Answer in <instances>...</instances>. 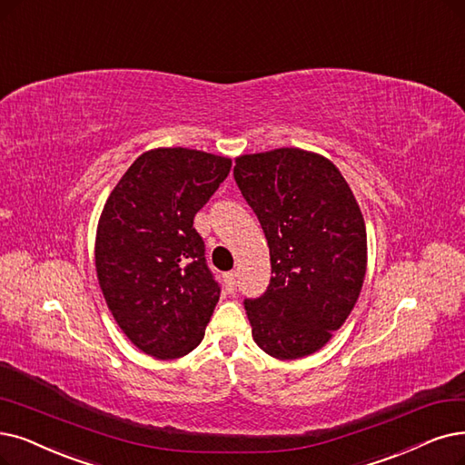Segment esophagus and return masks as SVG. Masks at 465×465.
<instances>
[{
	"mask_svg": "<svg viewBox=\"0 0 465 465\" xmlns=\"http://www.w3.org/2000/svg\"><path fill=\"white\" fill-rule=\"evenodd\" d=\"M236 276H238V274H236L234 271H231V272L225 274V284H227V290H229V292H232L234 286H236Z\"/></svg>",
	"mask_w": 465,
	"mask_h": 465,
	"instance_id": "esophagus-1",
	"label": "esophagus"
}]
</instances>
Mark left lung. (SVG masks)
I'll return each mask as SVG.
<instances>
[{"label":"left lung","mask_w":465,"mask_h":465,"mask_svg":"<svg viewBox=\"0 0 465 465\" xmlns=\"http://www.w3.org/2000/svg\"><path fill=\"white\" fill-rule=\"evenodd\" d=\"M234 181L265 232L271 282L244 300L255 343L292 361L324 347L355 307L366 274V227L328 158L276 151L236 158Z\"/></svg>","instance_id":"obj_1"}]
</instances>
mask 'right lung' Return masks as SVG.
I'll return each mask as SVG.
<instances>
[{
	"label": "right lung",
	"instance_id": "add662e5",
	"mask_svg": "<svg viewBox=\"0 0 465 465\" xmlns=\"http://www.w3.org/2000/svg\"><path fill=\"white\" fill-rule=\"evenodd\" d=\"M231 163L191 148H154L129 165L104 203L99 286L122 331L146 355L179 359L203 340L221 290L193 223Z\"/></svg>",
	"mask_w": 465,
	"mask_h": 465
}]
</instances>
